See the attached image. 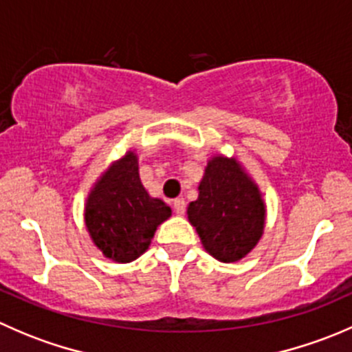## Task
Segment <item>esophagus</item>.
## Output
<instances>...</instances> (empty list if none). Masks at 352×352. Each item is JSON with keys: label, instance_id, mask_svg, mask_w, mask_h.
Segmentation results:
<instances>
[{"label": "esophagus", "instance_id": "esophagus-1", "mask_svg": "<svg viewBox=\"0 0 352 352\" xmlns=\"http://www.w3.org/2000/svg\"><path fill=\"white\" fill-rule=\"evenodd\" d=\"M173 211H175L177 214H184V212H186V201H184V197H177L175 201H173Z\"/></svg>", "mask_w": 352, "mask_h": 352}]
</instances>
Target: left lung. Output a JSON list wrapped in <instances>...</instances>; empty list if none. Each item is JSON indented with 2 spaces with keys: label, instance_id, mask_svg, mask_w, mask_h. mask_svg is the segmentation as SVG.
<instances>
[{
  "label": "left lung",
  "instance_id": "8db88e82",
  "mask_svg": "<svg viewBox=\"0 0 352 352\" xmlns=\"http://www.w3.org/2000/svg\"><path fill=\"white\" fill-rule=\"evenodd\" d=\"M187 216L212 257L236 262L261 240L265 206L235 158L214 156L206 166L199 197L189 204Z\"/></svg>",
  "mask_w": 352,
  "mask_h": 352
}]
</instances>
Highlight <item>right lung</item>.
<instances>
[{"mask_svg":"<svg viewBox=\"0 0 352 352\" xmlns=\"http://www.w3.org/2000/svg\"><path fill=\"white\" fill-rule=\"evenodd\" d=\"M172 209L150 197L138 173V156L129 151L100 177L85 208V223L105 257L131 262L150 247L158 225Z\"/></svg>","mask_w":352,"mask_h":352,"instance_id":"right-lung-1","label":"right lung"}]
</instances>
